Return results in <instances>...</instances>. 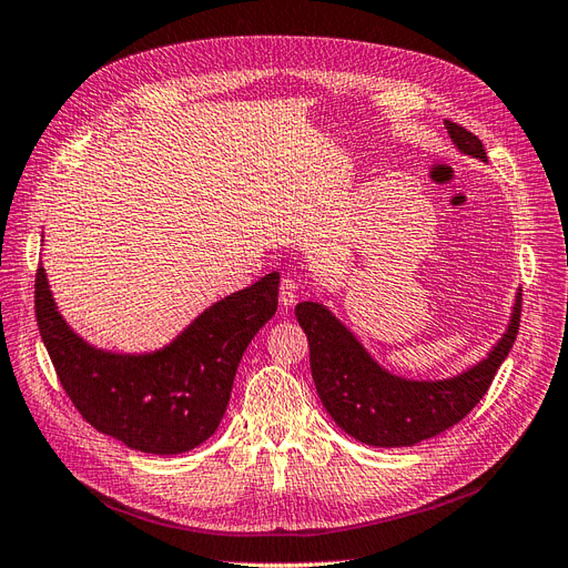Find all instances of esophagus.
Here are the masks:
<instances>
[{"label":"esophagus","instance_id":"esophagus-1","mask_svg":"<svg viewBox=\"0 0 568 568\" xmlns=\"http://www.w3.org/2000/svg\"><path fill=\"white\" fill-rule=\"evenodd\" d=\"M296 296H298V282L294 277H284L280 284V303L284 307H291L296 303Z\"/></svg>","mask_w":568,"mask_h":568}]
</instances>
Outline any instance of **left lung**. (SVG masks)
Listing matches in <instances>:
<instances>
[{
	"mask_svg": "<svg viewBox=\"0 0 568 568\" xmlns=\"http://www.w3.org/2000/svg\"><path fill=\"white\" fill-rule=\"evenodd\" d=\"M445 130L457 149L486 161V149L474 132L453 120H445ZM296 317L311 346L317 395L332 419L359 443L403 448L455 426L488 393L497 369L517 341L521 294L514 303L507 334L484 363L445 382H407L388 374L320 303H298Z\"/></svg>",
	"mask_w": 568,
	"mask_h": 568,
	"instance_id": "8db88e82",
	"label": "left lung"
}]
</instances>
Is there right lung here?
I'll use <instances>...</instances> for the list:
<instances>
[{"label":"right lung","instance_id":"1","mask_svg":"<svg viewBox=\"0 0 568 568\" xmlns=\"http://www.w3.org/2000/svg\"><path fill=\"white\" fill-rule=\"evenodd\" d=\"M280 272L217 301L168 348L115 355L88 346L59 315L42 265L36 317L59 382L97 432L151 455H178L209 440L225 415L251 338L277 313Z\"/></svg>","mask_w":568,"mask_h":568}]
</instances>
